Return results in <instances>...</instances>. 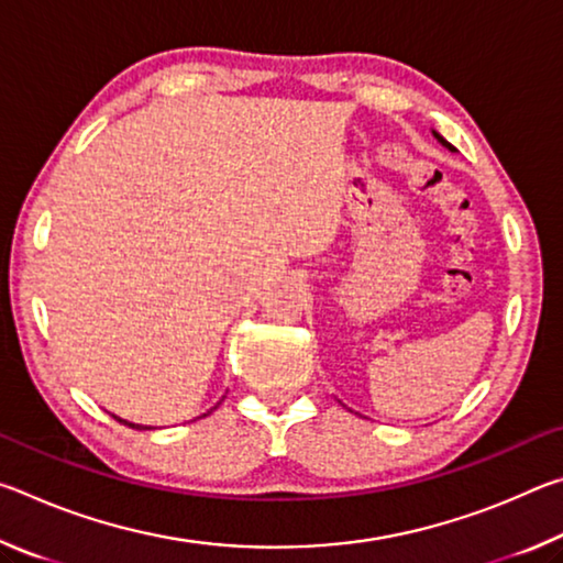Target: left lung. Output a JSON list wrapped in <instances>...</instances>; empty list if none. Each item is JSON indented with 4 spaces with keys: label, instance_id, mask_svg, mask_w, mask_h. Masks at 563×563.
Instances as JSON below:
<instances>
[{
    "label": "left lung",
    "instance_id": "1",
    "mask_svg": "<svg viewBox=\"0 0 563 563\" xmlns=\"http://www.w3.org/2000/svg\"><path fill=\"white\" fill-rule=\"evenodd\" d=\"M432 136H434V139H437V141H440V144H442V146H444V148H450V151H456V148H454V146H452V144H450V141H446V139H444V136H440V133H437V131H432Z\"/></svg>",
    "mask_w": 563,
    "mask_h": 563
}]
</instances>
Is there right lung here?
<instances>
[{"label": "right lung", "instance_id": "obj_1", "mask_svg": "<svg viewBox=\"0 0 563 563\" xmlns=\"http://www.w3.org/2000/svg\"><path fill=\"white\" fill-rule=\"evenodd\" d=\"M218 405H221V402H218ZM216 409V407H213ZM119 422H123V424H126V427H136V430H139V424H133V422H126V419H119ZM146 430H148V427H146Z\"/></svg>", "mask_w": 563, "mask_h": 563}]
</instances>
